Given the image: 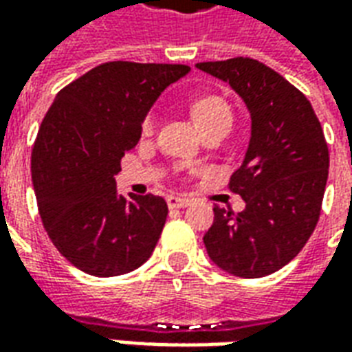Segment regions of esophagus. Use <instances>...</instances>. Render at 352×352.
I'll use <instances>...</instances> for the list:
<instances>
[{"mask_svg":"<svg viewBox=\"0 0 352 352\" xmlns=\"http://www.w3.org/2000/svg\"><path fill=\"white\" fill-rule=\"evenodd\" d=\"M192 204L190 198H183V196H169L168 206L169 209H184Z\"/></svg>","mask_w":352,"mask_h":352,"instance_id":"esophagus-1","label":"esophagus"}]
</instances>
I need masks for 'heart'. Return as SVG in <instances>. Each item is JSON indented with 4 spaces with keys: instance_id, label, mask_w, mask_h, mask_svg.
Returning a JSON list of instances; mask_svg holds the SVG:
<instances>
[{
    "instance_id": "b5f03b06",
    "label": "heart",
    "mask_w": 352,
    "mask_h": 352,
    "mask_svg": "<svg viewBox=\"0 0 352 352\" xmlns=\"http://www.w3.org/2000/svg\"><path fill=\"white\" fill-rule=\"evenodd\" d=\"M192 116L196 118V122L199 124V128L204 130L207 126H213L217 122H222V120H232V111H230L228 103L219 98V96H201L198 100L192 103ZM154 126H156V116L153 113L143 118V124H141V130L145 135L153 133Z\"/></svg>"
}]
</instances>
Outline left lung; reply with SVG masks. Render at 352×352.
I'll return each instance as SVG.
<instances>
[{
	"mask_svg": "<svg viewBox=\"0 0 352 352\" xmlns=\"http://www.w3.org/2000/svg\"><path fill=\"white\" fill-rule=\"evenodd\" d=\"M196 67L228 82L251 113L249 148L230 179L245 209L236 214L213 207L207 254L236 277H264L294 258L317 226L330 164L324 133L309 100L258 60Z\"/></svg>",
	"mask_w": 352,
	"mask_h": 352,
	"instance_id": "1",
	"label": "left lung"
}]
</instances>
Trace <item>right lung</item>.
Listing matches in <instances>:
<instances>
[{
  "label": "right lung",
  "instance_id": "1",
  "mask_svg": "<svg viewBox=\"0 0 352 352\" xmlns=\"http://www.w3.org/2000/svg\"><path fill=\"white\" fill-rule=\"evenodd\" d=\"M183 64L107 62L62 88L32 153V181L43 226L60 254L94 277L133 272L160 239L168 204L116 192L124 153Z\"/></svg>",
  "mask_w": 352,
  "mask_h": 352
}]
</instances>
